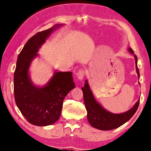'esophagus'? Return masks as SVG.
Returning a JSON list of instances; mask_svg holds the SVG:
<instances>
[{
	"label": "esophagus",
	"instance_id": "esophagus-1",
	"mask_svg": "<svg viewBox=\"0 0 151 151\" xmlns=\"http://www.w3.org/2000/svg\"><path fill=\"white\" fill-rule=\"evenodd\" d=\"M85 75H86V71L84 69H82V70H80L77 73V78L78 80H82Z\"/></svg>",
	"mask_w": 151,
	"mask_h": 151
}]
</instances>
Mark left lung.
I'll return each instance as SVG.
<instances>
[{"label": "left lung", "mask_w": 151, "mask_h": 151, "mask_svg": "<svg viewBox=\"0 0 151 151\" xmlns=\"http://www.w3.org/2000/svg\"><path fill=\"white\" fill-rule=\"evenodd\" d=\"M129 51L131 53L134 54V52L131 48L129 49ZM134 57L135 59V64H136L137 73H138V78H140V73H139V69L137 66L138 58L136 55H134ZM82 90L83 91L85 106L87 111L88 121L92 127L100 130H111L122 126L133 117L137 111L139 104H140V99H139L132 109L126 112L121 114H115L104 109L96 101L87 80L86 81L84 87L82 88Z\"/></svg>", "instance_id": "8db88e82"}]
</instances>
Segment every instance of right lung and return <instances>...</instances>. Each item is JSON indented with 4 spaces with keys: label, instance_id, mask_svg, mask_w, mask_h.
<instances>
[{
    "label": "right lung",
    "instance_id": "add662e5",
    "mask_svg": "<svg viewBox=\"0 0 151 151\" xmlns=\"http://www.w3.org/2000/svg\"><path fill=\"white\" fill-rule=\"evenodd\" d=\"M54 29L39 32L29 39L19 53L14 73L17 106L27 121L35 126H49L57 121L65 97L75 87L71 72L55 71L52 78L42 88L33 85L28 75L31 61Z\"/></svg>",
    "mask_w": 151,
    "mask_h": 151
}]
</instances>
